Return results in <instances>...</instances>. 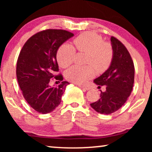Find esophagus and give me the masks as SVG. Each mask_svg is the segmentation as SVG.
Masks as SVG:
<instances>
[{"instance_id":"34e87169","label":"esophagus","mask_w":152,"mask_h":152,"mask_svg":"<svg viewBox=\"0 0 152 152\" xmlns=\"http://www.w3.org/2000/svg\"><path fill=\"white\" fill-rule=\"evenodd\" d=\"M79 86H80V88H82V89H84V90H86V91L90 90V88H89L88 86H82V85H79Z\"/></svg>"}]
</instances>
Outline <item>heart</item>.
<instances>
[{
  "label": "heart",
  "mask_w": 152,
  "mask_h": 152,
  "mask_svg": "<svg viewBox=\"0 0 152 152\" xmlns=\"http://www.w3.org/2000/svg\"><path fill=\"white\" fill-rule=\"evenodd\" d=\"M74 44L78 51L88 53L86 63L94 66L97 72H103L108 69L113 59V49L109 43L103 42L100 35L92 32H86L74 39ZM76 55L75 48L68 43L60 46L57 53L59 65L67 68L74 61ZM93 66L85 67L75 66L66 72V77L70 82L84 84L95 76Z\"/></svg>",
  "instance_id": "b5f03b06"
}]
</instances>
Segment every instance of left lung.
Returning a JSON list of instances; mask_svg holds the SVG:
<instances>
[{"mask_svg":"<svg viewBox=\"0 0 152 152\" xmlns=\"http://www.w3.org/2000/svg\"><path fill=\"white\" fill-rule=\"evenodd\" d=\"M113 59L109 67L93 82L106 86L100 98L91 107L101 114H111L120 109L132 93L134 82V65L125 46L115 37H111ZM99 87V86H98Z\"/></svg>","mask_w":152,"mask_h":152,"instance_id":"8db88e82","label":"left lung"}]
</instances>
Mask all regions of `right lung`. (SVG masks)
<instances>
[{"label": "right lung", "mask_w": 152, "mask_h": 152, "mask_svg": "<svg viewBox=\"0 0 152 152\" xmlns=\"http://www.w3.org/2000/svg\"><path fill=\"white\" fill-rule=\"evenodd\" d=\"M74 36L63 30H46L31 37L18 56L16 77L23 95L30 107L42 114L53 111L61 102L68 82L57 86L50 85V79L61 81L59 71L57 53L64 42Z\"/></svg>", "instance_id": "1"}]
</instances>
